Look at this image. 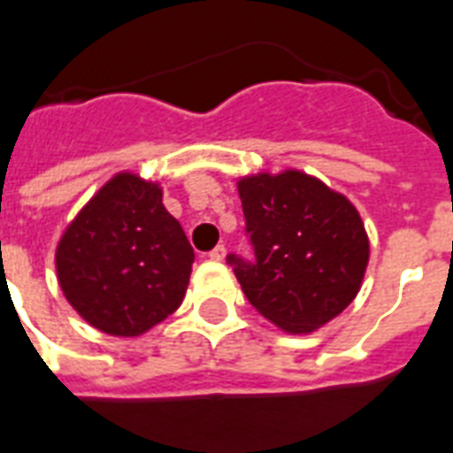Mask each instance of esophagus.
Segmentation results:
<instances>
[{"mask_svg": "<svg viewBox=\"0 0 453 453\" xmlns=\"http://www.w3.org/2000/svg\"><path fill=\"white\" fill-rule=\"evenodd\" d=\"M208 257H210V259H212V262H222V259H224V257H226V248H224V245H217L215 250L210 252Z\"/></svg>", "mask_w": 453, "mask_h": 453, "instance_id": "34e87169", "label": "esophagus"}]
</instances>
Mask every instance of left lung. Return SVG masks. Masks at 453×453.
<instances>
[{
    "mask_svg": "<svg viewBox=\"0 0 453 453\" xmlns=\"http://www.w3.org/2000/svg\"><path fill=\"white\" fill-rule=\"evenodd\" d=\"M255 262L229 255L250 304L286 333H311L361 288L369 236L345 196L300 170L238 179Z\"/></svg>",
    "mask_w": 453,
    "mask_h": 453,
    "instance_id": "1",
    "label": "left lung"
}]
</instances>
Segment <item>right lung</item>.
Returning a JSON list of instances; mask_svg holds the SVG:
<instances>
[{"label": "right lung", "instance_id": "obj_1", "mask_svg": "<svg viewBox=\"0 0 453 453\" xmlns=\"http://www.w3.org/2000/svg\"><path fill=\"white\" fill-rule=\"evenodd\" d=\"M194 248L156 181L120 172L96 191L56 248V274L80 317L118 338L165 321L187 293Z\"/></svg>", "mask_w": 453, "mask_h": 453}]
</instances>
